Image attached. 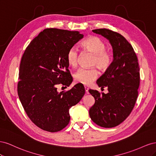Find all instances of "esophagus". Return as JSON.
<instances>
[{"mask_svg": "<svg viewBox=\"0 0 156 156\" xmlns=\"http://www.w3.org/2000/svg\"><path fill=\"white\" fill-rule=\"evenodd\" d=\"M88 87L87 86H84V90H85V92L87 94H88Z\"/></svg>", "mask_w": 156, "mask_h": 156, "instance_id": "34e87169", "label": "esophagus"}]
</instances>
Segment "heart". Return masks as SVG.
I'll return each mask as SVG.
<instances>
[{
  "label": "heart",
  "instance_id": "1",
  "mask_svg": "<svg viewBox=\"0 0 156 156\" xmlns=\"http://www.w3.org/2000/svg\"><path fill=\"white\" fill-rule=\"evenodd\" d=\"M82 47L84 51L93 55L90 65L96 67L101 72L106 71L111 64L112 56L109 51L106 49L105 43L100 37L91 36L84 40ZM79 51L77 48H70L66 55V61L69 66L75 68L77 66L79 58ZM98 76L97 70L95 68H80L74 73L73 77L77 83L84 85H89Z\"/></svg>",
  "mask_w": 156,
  "mask_h": 156
}]
</instances>
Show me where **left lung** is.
<instances>
[{
    "label": "left lung",
    "mask_w": 156,
    "mask_h": 156,
    "mask_svg": "<svg viewBox=\"0 0 156 156\" xmlns=\"http://www.w3.org/2000/svg\"><path fill=\"white\" fill-rule=\"evenodd\" d=\"M92 31L109 41L113 61L96 82L101 89L107 87L108 92L88 90L95 99L89 115L97 125L110 128L121 124L133 110L138 96L140 69L133 47L123 36L107 29Z\"/></svg>",
    "instance_id": "obj_1"
}]
</instances>
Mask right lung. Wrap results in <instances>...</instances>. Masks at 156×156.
<instances>
[{
	"label": "right lung",
	"instance_id": "add662e5",
	"mask_svg": "<svg viewBox=\"0 0 156 156\" xmlns=\"http://www.w3.org/2000/svg\"><path fill=\"white\" fill-rule=\"evenodd\" d=\"M83 37L78 31L46 29L30 42L22 56L18 96L27 116L41 129H64L70 120L69 109L84 95L81 84L66 92H58L56 88L57 84L66 88L72 83L66 55Z\"/></svg>",
	"mask_w": 156,
	"mask_h": 156
}]
</instances>
